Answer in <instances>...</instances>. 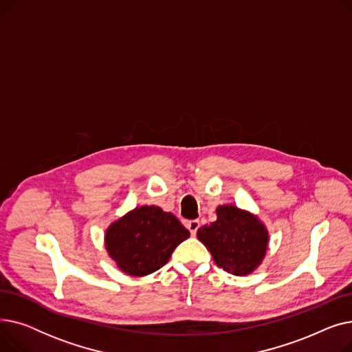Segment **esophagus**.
<instances>
[{
    "label": "esophagus",
    "instance_id": "esophagus-1",
    "mask_svg": "<svg viewBox=\"0 0 352 352\" xmlns=\"http://www.w3.org/2000/svg\"><path fill=\"white\" fill-rule=\"evenodd\" d=\"M186 227L190 230L191 235L194 236L197 234V230L199 228V221L198 219H191V221H187L186 223Z\"/></svg>",
    "mask_w": 352,
    "mask_h": 352
}]
</instances>
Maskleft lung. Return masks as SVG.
Returning <instances> with one entry per match:
<instances>
[{
  "label": "left lung",
  "mask_w": 352,
  "mask_h": 352,
  "mask_svg": "<svg viewBox=\"0 0 352 352\" xmlns=\"http://www.w3.org/2000/svg\"><path fill=\"white\" fill-rule=\"evenodd\" d=\"M217 221L197 231L215 264L234 275H247L261 264L268 245L265 227L256 217L234 206L217 210Z\"/></svg>",
  "instance_id": "obj_1"
}]
</instances>
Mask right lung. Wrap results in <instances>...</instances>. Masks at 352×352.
I'll use <instances>...</instances> for the list:
<instances>
[{"mask_svg": "<svg viewBox=\"0 0 352 352\" xmlns=\"http://www.w3.org/2000/svg\"><path fill=\"white\" fill-rule=\"evenodd\" d=\"M190 231L160 207H140L111 226L105 235L109 256L126 274L142 276L168 263Z\"/></svg>", "mask_w": 352, "mask_h": 352, "instance_id": "right-lung-1", "label": "right lung"}]
</instances>
